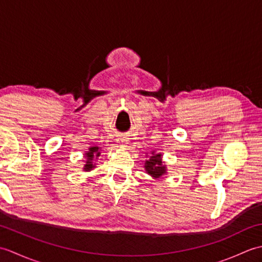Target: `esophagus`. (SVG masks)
I'll list each match as a JSON object with an SVG mask.
<instances>
[{
  "instance_id": "obj_1",
  "label": "esophagus",
  "mask_w": 262,
  "mask_h": 262,
  "mask_svg": "<svg viewBox=\"0 0 262 262\" xmlns=\"http://www.w3.org/2000/svg\"><path fill=\"white\" fill-rule=\"evenodd\" d=\"M126 142H127V140H126L125 137H121L120 140H119V144H121V145H125Z\"/></svg>"
}]
</instances>
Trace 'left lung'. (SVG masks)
Returning a JSON list of instances; mask_svg holds the SVG:
<instances>
[{"label":"left lung","instance_id":"obj_1","mask_svg":"<svg viewBox=\"0 0 262 262\" xmlns=\"http://www.w3.org/2000/svg\"><path fill=\"white\" fill-rule=\"evenodd\" d=\"M145 171L154 179H159L166 173V166L162 163V154L161 153H154L149 157L148 160L145 161Z\"/></svg>","mask_w":262,"mask_h":262}]
</instances>
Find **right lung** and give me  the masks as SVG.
<instances>
[{
	"label": "right lung",
	"mask_w": 262,
	"mask_h": 262,
	"mask_svg": "<svg viewBox=\"0 0 262 262\" xmlns=\"http://www.w3.org/2000/svg\"><path fill=\"white\" fill-rule=\"evenodd\" d=\"M100 157V147L99 146H91L90 148H89V151L85 152L84 154V158L86 159V164L84 165V168H83V170L84 171H91L94 166H96V164L93 163L94 159H98Z\"/></svg>",
	"instance_id": "add662e5"
}]
</instances>
